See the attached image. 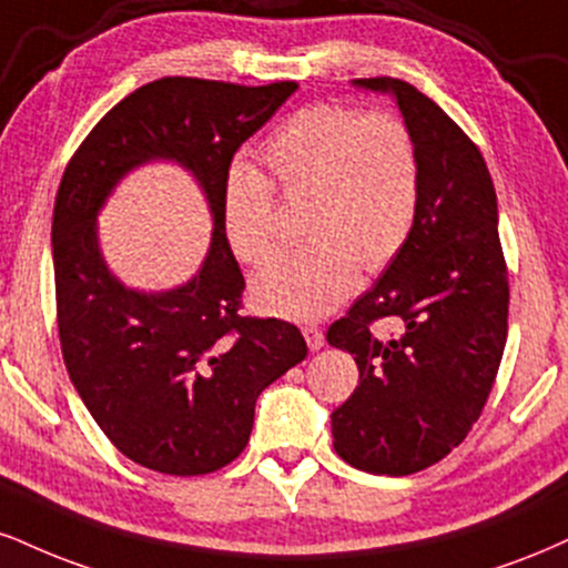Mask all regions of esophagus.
I'll use <instances>...</instances> for the list:
<instances>
[{"label": "esophagus", "instance_id": "obj_1", "mask_svg": "<svg viewBox=\"0 0 568 568\" xmlns=\"http://www.w3.org/2000/svg\"><path fill=\"white\" fill-rule=\"evenodd\" d=\"M302 333H304V338H306V346H310L312 352L323 349L325 336H323V331H320L317 325H306V327H302Z\"/></svg>", "mask_w": 568, "mask_h": 568}]
</instances>
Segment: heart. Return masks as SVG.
<instances>
[{
	"mask_svg": "<svg viewBox=\"0 0 568 568\" xmlns=\"http://www.w3.org/2000/svg\"><path fill=\"white\" fill-rule=\"evenodd\" d=\"M270 180L235 163L224 176L222 230L241 262H258L275 232V187L304 209L302 248L275 251L251 280L258 310L320 320L357 291L359 264L384 270L405 248L420 197V161L399 115L312 105L264 145Z\"/></svg>",
	"mask_w": 568,
	"mask_h": 568,
	"instance_id": "b5f03b06",
	"label": "heart"
}]
</instances>
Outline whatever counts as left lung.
Segmentation results:
<instances>
[{"label":"left lung","instance_id":"obj_1","mask_svg":"<svg viewBox=\"0 0 568 568\" xmlns=\"http://www.w3.org/2000/svg\"><path fill=\"white\" fill-rule=\"evenodd\" d=\"M352 84L396 100L418 148L420 197L405 248L327 327V344L359 367L331 415L333 447L367 474L407 476L453 453L487 405L508 338V270L495 184L468 134L407 81ZM378 318L400 336L375 337Z\"/></svg>","mask_w":568,"mask_h":568}]
</instances>
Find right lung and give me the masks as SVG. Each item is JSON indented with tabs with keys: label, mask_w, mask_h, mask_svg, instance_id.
<instances>
[{
	"label": "right lung",
	"mask_w": 568,
	"mask_h": 568,
	"mask_svg": "<svg viewBox=\"0 0 568 568\" xmlns=\"http://www.w3.org/2000/svg\"><path fill=\"white\" fill-rule=\"evenodd\" d=\"M296 89V81H150L102 115L65 166L52 264L68 375L115 449L159 474L201 476L235 460L258 394L306 357L296 325L237 314L245 280L222 230L232 155ZM153 160L194 174L215 230L187 284L136 292L101 256L97 216L114 184Z\"/></svg>",
	"instance_id": "right-lung-1"
}]
</instances>
